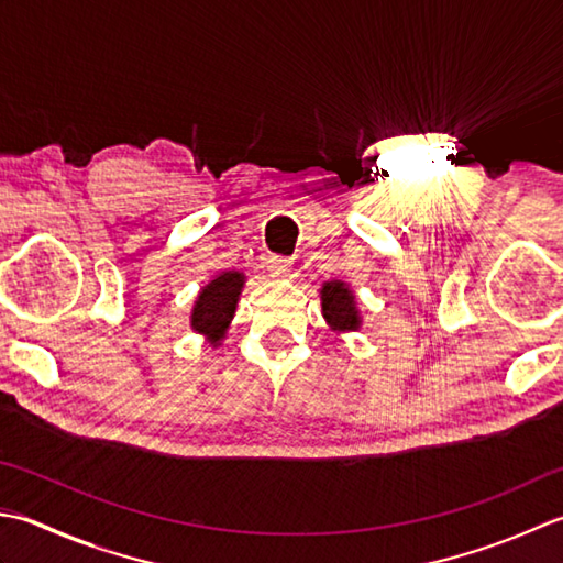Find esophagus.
<instances>
[{"mask_svg": "<svg viewBox=\"0 0 563 563\" xmlns=\"http://www.w3.org/2000/svg\"><path fill=\"white\" fill-rule=\"evenodd\" d=\"M294 262L289 257H269L267 260V269L272 277H289Z\"/></svg>", "mask_w": 563, "mask_h": 563, "instance_id": "1", "label": "esophagus"}]
</instances>
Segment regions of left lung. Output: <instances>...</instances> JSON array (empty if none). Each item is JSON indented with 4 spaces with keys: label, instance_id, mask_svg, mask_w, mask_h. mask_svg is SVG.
Returning a JSON list of instances; mask_svg holds the SVG:
<instances>
[{
    "label": "left lung",
    "instance_id": "8db88e82",
    "mask_svg": "<svg viewBox=\"0 0 563 563\" xmlns=\"http://www.w3.org/2000/svg\"><path fill=\"white\" fill-rule=\"evenodd\" d=\"M320 306H323V318L335 332H350L362 325L357 311V298L345 282H325L320 289Z\"/></svg>",
    "mask_w": 563,
    "mask_h": 563
}]
</instances>
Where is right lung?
<instances>
[{"label": "right lung", "mask_w": 563, "mask_h": 563, "mask_svg": "<svg viewBox=\"0 0 563 563\" xmlns=\"http://www.w3.org/2000/svg\"><path fill=\"white\" fill-rule=\"evenodd\" d=\"M245 286V274L231 269L221 272L203 286L191 308V330L209 338L216 347L225 338V330L235 316L240 291Z\"/></svg>", "instance_id": "add662e5"}]
</instances>
